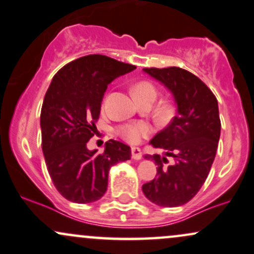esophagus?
Returning <instances> with one entry per match:
<instances>
[{"label":"esophagus","instance_id":"1","mask_svg":"<svg viewBox=\"0 0 254 254\" xmlns=\"http://www.w3.org/2000/svg\"><path fill=\"white\" fill-rule=\"evenodd\" d=\"M142 153H141V150L139 149V147H132V158L133 159H136V161H139V159L141 158Z\"/></svg>","mask_w":254,"mask_h":254}]
</instances>
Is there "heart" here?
<instances>
[{
  "label": "heart",
  "mask_w": 254,
  "mask_h": 254,
  "mask_svg": "<svg viewBox=\"0 0 254 254\" xmlns=\"http://www.w3.org/2000/svg\"><path fill=\"white\" fill-rule=\"evenodd\" d=\"M133 95L138 102L140 101H152L155 102L157 91L155 86L147 81L138 82L133 87ZM116 133L121 136L124 140H126L130 144H136L141 140L142 138L147 136L151 133V127L145 122H136V124H125L118 127Z\"/></svg>",
  "instance_id": "b5f03b06"
}]
</instances>
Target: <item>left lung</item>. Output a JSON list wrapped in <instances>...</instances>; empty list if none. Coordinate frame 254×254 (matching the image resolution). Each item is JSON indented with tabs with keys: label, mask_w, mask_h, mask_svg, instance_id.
Listing matches in <instances>:
<instances>
[{
	"label": "left lung",
	"mask_w": 254,
	"mask_h": 254,
	"mask_svg": "<svg viewBox=\"0 0 254 254\" xmlns=\"http://www.w3.org/2000/svg\"><path fill=\"white\" fill-rule=\"evenodd\" d=\"M145 73L172 92L176 116L150 144L164 155H146L155 161L157 174L142 185L145 196L159 206L174 207L189 203L209 175L221 135L217 99L198 76L179 67L144 68ZM174 163L164 166L166 156Z\"/></svg>",
	"instance_id": "obj_1"
}]
</instances>
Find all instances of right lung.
Segmentation results:
<instances>
[{
    "label": "right lung",
    "instance_id": "right-lung-1",
    "mask_svg": "<svg viewBox=\"0 0 254 254\" xmlns=\"http://www.w3.org/2000/svg\"><path fill=\"white\" fill-rule=\"evenodd\" d=\"M135 68L97 54L74 60L54 75L42 105V150L51 180L67 200L101 199L110 168L132 156L128 145L113 139L101 155L86 144L97 129L108 85Z\"/></svg>",
    "mask_w": 254,
    "mask_h": 254
}]
</instances>
